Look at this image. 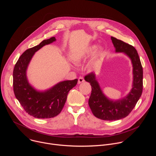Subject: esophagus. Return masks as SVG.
<instances>
[{
    "label": "esophagus",
    "mask_w": 156,
    "mask_h": 156,
    "mask_svg": "<svg viewBox=\"0 0 156 156\" xmlns=\"http://www.w3.org/2000/svg\"><path fill=\"white\" fill-rule=\"evenodd\" d=\"M84 80L83 77L80 76V77L78 78V84H80V83H83V82H84Z\"/></svg>",
    "instance_id": "34e87169"
}]
</instances>
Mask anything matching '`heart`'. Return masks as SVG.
<instances>
[{
	"label": "heart",
	"instance_id": "1",
	"mask_svg": "<svg viewBox=\"0 0 156 156\" xmlns=\"http://www.w3.org/2000/svg\"><path fill=\"white\" fill-rule=\"evenodd\" d=\"M95 49H96V47H91L90 48H88L87 49V51H86L85 54H80L79 55L76 57V58H75V62H80L85 57V55H91L93 53H94V52L95 51Z\"/></svg>",
	"mask_w": 156,
	"mask_h": 156
}]
</instances>
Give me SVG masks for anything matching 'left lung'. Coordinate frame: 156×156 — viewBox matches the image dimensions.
Listing matches in <instances>:
<instances>
[{
  "instance_id": "left-lung-1",
  "label": "left lung",
  "mask_w": 156,
  "mask_h": 156,
  "mask_svg": "<svg viewBox=\"0 0 156 156\" xmlns=\"http://www.w3.org/2000/svg\"><path fill=\"white\" fill-rule=\"evenodd\" d=\"M117 52H124L129 57L133 66V84L128 95L117 101L108 99L102 93L96 80L95 74L90 73L84 80L90 83L92 88L88 104L93 115L103 120H117L127 117L135 107L143 92V71L140 58L136 49L130 44L111 37Z\"/></svg>"
}]
</instances>
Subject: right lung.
Segmentation results:
<instances>
[{"label": "right lung", "instance_id": "obj_1", "mask_svg": "<svg viewBox=\"0 0 156 156\" xmlns=\"http://www.w3.org/2000/svg\"><path fill=\"white\" fill-rule=\"evenodd\" d=\"M55 40V37H52L25 51L16 62L13 72L16 98L27 113L37 119H49L58 115L65 104L69 92L78 82L77 79L62 81L45 92L36 91L28 83L26 71L33 55L42 47Z\"/></svg>", "mask_w": 156, "mask_h": 156}]
</instances>
